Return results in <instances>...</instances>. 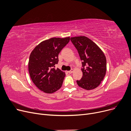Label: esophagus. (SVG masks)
Returning <instances> with one entry per match:
<instances>
[{"instance_id": "1", "label": "esophagus", "mask_w": 131, "mask_h": 131, "mask_svg": "<svg viewBox=\"0 0 131 131\" xmlns=\"http://www.w3.org/2000/svg\"><path fill=\"white\" fill-rule=\"evenodd\" d=\"M73 72V69H72L71 70H70L69 71H68V73H70V74H72Z\"/></svg>"}]
</instances>
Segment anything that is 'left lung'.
Returning a JSON list of instances; mask_svg holds the SVG:
<instances>
[{
    "instance_id": "left-lung-1",
    "label": "left lung",
    "mask_w": 131,
    "mask_h": 131,
    "mask_svg": "<svg viewBox=\"0 0 131 131\" xmlns=\"http://www.w3.org/2000/svg\"><path fill=\"white\" fill-rule=\"evenodd\" d=\"M82 60L83 72L78 85L87 90L98 87L104 79L106 72V58L104 52L94 42L84 36L71 38Z\"/></svg>"
}]
</instances>
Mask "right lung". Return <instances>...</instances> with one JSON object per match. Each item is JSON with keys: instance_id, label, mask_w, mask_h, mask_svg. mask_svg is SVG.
<instances>
[{"instance_id": "add662e5", "label": "right lung", "mask_w": 131, "mask_h": 131, "mask_svg": "<svg viewBox=\"0 0 131 131\" xmlns=\"http://www.w3.org/2000/svg\"><path fill=\"white\" fill-rule=\"evenodd\" d=\"M70 38H52L39 43L31 52L29 71L36 86L47 93L56 92L61 87L65 73L59 68L58 54L68 43Z\"/></svg>"}]
</instances>
